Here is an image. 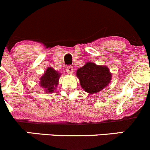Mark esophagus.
<instances>
[{
    "label": "esophagus",
    "instance_id": "1",
    "mask_svg": "<svg viewBox=\"0 0 150 150\" xmlns=\"http://www.w3.org/2000/svg\"><path fill=\"white\" fill-rule=\"evenodd\" d=\"M66 71L68 74H72L73 73H74V68H73V66H67L66 67Z\"/></svg>",
    "mask_w": 150,
    "mask_h": 150
}]
</instances>
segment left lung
<instances>
[{"instance_id": "obj_1", "label": "left lung", "mask_w": 150, "mask_h": 150, "mask_svg": "<svg viewBox=\"0 0 150 150\" xmlns=\"http://www.w3.org/2000/svg\"><path fill=\"white\" fill-rule=\"evenodd\" d=\"M81 87L90 94L96 93L110 83L112 74L107 66L88 62L76 71Z\"/></svg>"}]
</instances>
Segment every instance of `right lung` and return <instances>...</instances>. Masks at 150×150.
I'll return each mask as SVG.
<instances>
[{
  "instance_id": "right-lung-1",
  "label": "right lung",
  "mask_w": 150,
  "mask_h": 150,
  "mask_svg": "<svg viewBox=\"0 0 150 150\" xmlns=\"http://www.w3.org/2000/svg\"><path fill=\"white\" fill-rule=\"evenodd\" d=\"M61 74L49 67L40 79V85L48 93H53L58 85Z\"/></svg>"
}]
</instances>
